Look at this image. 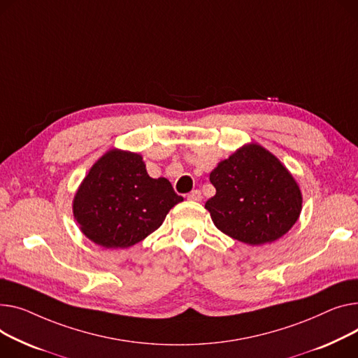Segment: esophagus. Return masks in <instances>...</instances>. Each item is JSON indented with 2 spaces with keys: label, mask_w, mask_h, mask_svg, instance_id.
Masks as SVG:
<instances>
[{
  "label": "esophagus",
  "mask_w": 358,
  "mask_h": 358,
  "mask_svg": "<svg viewBox=\"0 0 358 358\" xmlns=\"http://www.w3.org/2000/svg\"><path fill=\"white\" fill-rule=\"evenodd\" d=\"M187 199L192 200V201H201V199H203L201 192H200V189H193V192L187 196Z\"/></svg>",
  "instance_id": "esophagus-1"
}]
</instances>
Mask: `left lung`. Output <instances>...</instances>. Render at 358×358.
I'll return each mask as SVG.
<instances>
[{
	"mask_svg": "<svg viewBox=\"0 0 358 358\" xmlns=\"http://www.w3.org/2000/svg\"><path fill=\"white\" fill-rule=\"evenodd\" d=\"M216 194L206 203L211 220L249 246L287 234L302 210L301 188L278 157L256 142L237 148L210 173Z\"/></svg>",
	"mask_w": 358,
	"mask_h": 358,
	"instance_id": "8db88e82",
	"label": "left lung"
}]
</instances>
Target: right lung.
Listing matches in <instances>:
<instances>
[{
	"label": "right lung",
	"mask_w": 358,
	"mask_h": 358,
	"mask_svg": "<svg viewBox=\"0 0 358 358\" xmlns=\"http://www.w3.org/2000/svg\"><path fill=\"white\" fill-rule=\"evenodd\" d=\"M182 197L151 178L138 152L112 148L94 162L73 199L80 231L105 249H127L155 231Z\"/></svg>",
	"instance_id": "right-lung-1"
}]
</instances>
